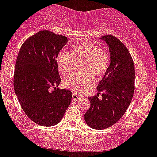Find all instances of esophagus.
<instances>
[{"label":"esophagus","instance_id":"obj_1","mask_svg":"<svg viewBox=\"0 0 157 157\" xmlns=\"http://www.w3.org/2000/svg\"><path fill=\"white\" fill-rule=\"evenodd\" d=\"M82 98V96L77 93H73V97H72V99H73V101H78L79 99H80Z\"/></svg>","mask_w":157,"mask_h":157}]
</instances>
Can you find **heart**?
I'll use <instances>...</instances> for the list:
<instances>
[{"instance_id": "1", "label": "heart", "mask_w": 157, "mask_h": 157, "mask_svg": "<svg viewBox=\"0 0 157 157\" xmlns=\"http://www.w3.org/2000/svg\"><path fill=\"white\" fill-rule=\"evenodd\" d=\"M56 62L58 70L63 75L71 73L74 62H80L79 69L81 73H74L63 80L65 88L80 93L93 85L95 77L99 79L104 76L110 65L111 57L107 50L84 41L72 46L70 53L61 50Z\"/></svg>"}]
</instances>
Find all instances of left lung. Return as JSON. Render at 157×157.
I'll list each match as a JSON object with an SVG mask.
<instances>
[{
	"mask_svg": "<svg viewBox=\"0 0 157 157\" xmlns=\"http://www.w3.org/2000/svg\"><path fill=\"white\" fill-rule=\"evenodd\" d=\"M99 39L108 46L111 62L96 88L97 95L88 99L91 106L84 116L88 126L95 129L110 127L123 116L133 98L135 74L131 55L119 39L113 35Z\"/></svg>",
	"mask_w": 157,
	"mask_h": 157,
	"instance_id": "8db88e82",
	"label": "left lung"
}]
</instances>
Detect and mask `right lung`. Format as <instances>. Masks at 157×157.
Listing matches in <instances>:
<instances>
[{
	"mask_svg": "<svg viewBox=\"0 0 157 157\" xmlns=\"http://www.w3.org/2000/svg\"><path fill=\"white\" fill-rule=\"evenodd\" d=\"M68 42L63 35L41 31L24 42L17 56L15 93L27 116L40 126L61 122L72 100L69 90L57 88L61 78L56 58Z\"/></svg>",
	"mask_w": 157,
	"mask_h": 157,
	"instance_id": "obj_1",
	"label": "right lung"
}]
</instances>
